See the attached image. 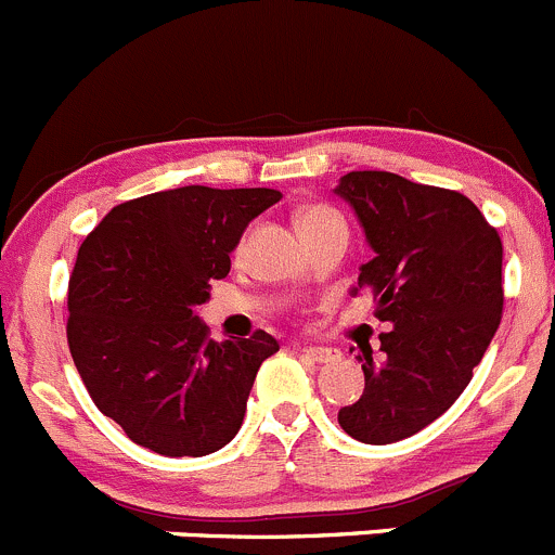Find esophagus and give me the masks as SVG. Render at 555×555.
<instances>
[{
    "label": "esophagus",
    "mask_w": 555,
    "mask_h": 555,
    "mask_svg": "<svg viewBox=\"0 0 555 555\" xmlns=\"http://www.w3.org/2000/svg\"><path fill=\"white\" fill-rule=\"evenodd\" d=\"M301 356H305V359H310V361H315V364H328V361H334V359H339V353L337 350H332V348H301Z\"/></svg>",
    "instance_id": "34e87169"
}]
</instances>
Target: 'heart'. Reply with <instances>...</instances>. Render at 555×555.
Masks as SVG:
<instances>
[{
    "label": "heart",
    "instance_id": "1",
    "mask_svg": "<svg viewBox=\"0 0 555 555\" xmlns=\"http://www.w3.org/2000/svg\"><path fill=\"white\" fill-rule=\"evenodd\" d=\"M332 216H337V212H334L332 207H326V205H310V207H301V210L296 212V227L305 229V227H310V223L323 221V218H332Z\"/></svg>",
    "mask_w": 555,
    "mask_h": 555
}]
</instances>
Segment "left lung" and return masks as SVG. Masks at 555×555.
Wrapping results in <instances>:
<instances>
[{
  "instance_id": "1",
  "label": "left lung",
  "mask_w": 555,
  "mask_h": 555,
  "mask_svg": "<svg viewBox=\"0 0 555 555\" xmlns=\"http://www.w3.org/2000/svg\"><path fill=\"white\" fill-rule=\"evenodd\" d=\"M334 194L375 250L359 288H372L375 315L393 326L377 359L361 350L364 393L337 421L353 440L388 446L440 418L469 386L502 321V240L464 194L402 175L348 172Z\"/></svg>"
}]
</instances>
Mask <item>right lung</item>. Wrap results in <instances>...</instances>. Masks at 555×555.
Returning <instances> with one entry per match:
<instances>
[{
	"label": "right lung",
	"instance_id": "add662e5",
	"mask_svg": "<svg viewBox=\"0 0 555 555\" xmlns=\"http://www.w3.org/2000/svg\"><path fill=\"white\" fill-rule=\"evenodd\" d=\"M275 189L158 191L113 207L69 278L67 343L99 413L162 456H207L234 440L278 339H210L196 307L229 275L245 227Z\"/></svg>",
	"mask_w": 555,
	"mask_h": 555
}]
</instances>
